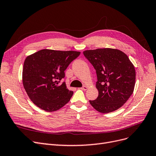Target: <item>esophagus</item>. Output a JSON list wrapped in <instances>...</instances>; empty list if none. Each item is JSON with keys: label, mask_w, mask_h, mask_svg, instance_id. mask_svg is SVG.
Instances as JSON below:
<instances>
[{"label": "esophagus", "mask_w": 156, "mask_h": 156, "mask_svg": "<svg viewBox=\"0 0 156 156\" xmlns=\"http://www.w3.org/2000/svg\"><path fill=\"white\" fill-rule=\"evenodd\" d=\"M80 89H81L82 90H84V91H86L87 89H88V86H83L82 88H80Z\"/></svg>", "instance_id": "obj_1"}]
</instances>
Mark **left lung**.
Returning a JSON list of instances; mask_svg holds the SVG:
<instances>
[{
    "label": "left lung",
    "mask_w": 156,
    "mask_h": 156,
    "mask_svg": "<svg viewBox=\"0 0 156 156\" xmlns=\"http://www.w3.org/2000/svg\"><path fill=\"white\" fill-rule=\"evenodd\" d=\"M96 70L98 96L90 104L100 113L117 110L133 94L136 72L127 55L118 49L104 48L83 52Z\"/></svg>",
    "instance_id": "obj_1"
}]
</instances>
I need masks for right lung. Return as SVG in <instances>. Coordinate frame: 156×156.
<instances>
[{
  "mask_svg": "<svg viewBox=\"0 0 156 156\" xmlns=\"http://www.w3.org/2000/svg\"><path fill=\"white\" fill-rule=\"evenodd\" d=\"M77 51L43 49L27 56L24 61L22 81L29 98L41 109L52 112L67 104L73 92L67 89L65 70L80 55Z\"/></svg>",
  "mask_w": 156,
  "mask_h": 156,
  "instance_id": "add662e5",
  "label": "right lung"
}]
</instances>
